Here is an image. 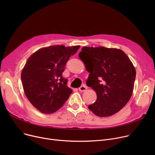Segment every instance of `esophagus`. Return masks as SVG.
Returning a JSON list of instances; mask_svg holds the SVG:
<instances>
[{
	"instance_id": "obj_1",
	"label": "esophagus",
	"mask_w": 155,
	"mask_h": 155,
	"mask_svg": "<svg viewBox=\"0 0 155 155\" xmlns=\"http://www.w3.org/2000/svg\"><path fill=\"white\" fill-rule=\"evenodd\" d=\"M87 86L85 85H84L81 86V87L79 88V91H80V92H84V91H85L87 90Z\"/></svg>"
}]
</instances>
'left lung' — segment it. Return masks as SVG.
<instances>
[{
  "label": "left lung",
  "mask_w": 155,
  "mask_h": 155,
  "mask_svg": "<svg viewBox=\"0 0 155 155\" xmlns=\"http://www.w3.org/2000/svg\"><path fill=\"white\" fill-rule=\"evenodd\" d=\"M79 58L90 73L86 84L96 92L88 109L99 117H108L123 109L132 95L136 70L127 54L117 48H82Z\"/></svg>",
  "instance_id": "obj_1"
}]
</instances>
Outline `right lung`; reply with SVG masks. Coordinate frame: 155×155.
I'll use <instances>...</instances> for the list:
<instances>
[{"label":"right lung","instance_id":"obj_1","mask_svg":"<svg viewBox=\"0 0 155 155\" xmlns=\"http://www.w3.org/2000/svg\"><path fill=\"white\" fill-rule=\"evenodd\" d=\"M80 46H51L41 48L28 59L21 73L24 93L41 112L51 114L60 109L72 90L62 77L70 57Z\"/></svg>","mask_w":155,"mask_h":155}]
</instances>
